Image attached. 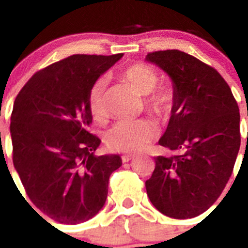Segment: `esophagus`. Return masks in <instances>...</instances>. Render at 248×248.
Masks as SVG:
<instances>
[{
	"label": "esophagus",
	"mask_w": 248,
	"mask_h": 248,
	"mask_svg": "<svg viewBox=\"0 0 248 248\" xmlns=\"http://www.w3.org/2000/svg\"><path fill=\"white\" fill-rule=\"evenodd\" d=\"M134 159V156L133 155H123L122 156V161L123 163H128V161H130V160Z\"/></svg>",
	"instance_id": "1"
}]
</instances>
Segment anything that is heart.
I'll use <instances>...</instances> for the list:
<instances>
[{"label":"heart","mask_w":248,"mask_h":248,"mask_svg":"<svg viewBox=\"0 0 248 248\" xmlns=\"http://www.w3.org/2000/svg\"><path fill=\"white\" fill-rule=\"evenodd\" d=\"M120 78L144 97L148 113L157 119H168L175 107V92L169 85H160L159 73L146 63H133L120 72ZM89 110L94 119L103 120L107 115V80L99 78L93 83L88 94ZM157 137V128L148 119L135 122L122 120L105 134V144L118 153H138L145 149Z\"/></svg>","instance_id":"obj_1"}]
</instances>
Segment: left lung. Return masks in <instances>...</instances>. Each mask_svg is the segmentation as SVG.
Here are the masks:
<instances>
[{
  "label": "left lung",
  "instance_id": "left-lung-1",
  "mask_svg": "<svg viewBox=\"0 0 248 248\" xmlns=\"http://www.w3.org/2000/svg\"><path fill=\"white\" fill-rule=\"evenodd\" d=\"M146 61L174 83L175 107L159 144L177 153L155 157L146 194L169 217H195L214 205L233 170L241 145L237 102L215 68L185 52L157 50Z\"/></svg>",
  "mask_w": 248,
  "mask_h": 248
}]
</instances>
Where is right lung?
Returning a JSON list of instances; mask_svg holds the SVG:
<instances>
[{
    "mask_svg": "<svg viewBox=\"0 0 248 248\" xmlns=\"http://www.w3.org/2000/svg\"><path fill=\"white\" fill-rule=\"evenodd\" d=\"M113 56L74 54L32 76L19 91L11 115L12 159L37 209L59 223L76 225L104 206L119 155L94 154L88 105L93 83L119 61Z\"/></svg>",
    "mask_w": 248,
    "mask_h": 248,
    "instance_id": "add662e5",
    "label": "right lung"
}]
</instances>
